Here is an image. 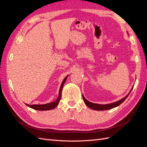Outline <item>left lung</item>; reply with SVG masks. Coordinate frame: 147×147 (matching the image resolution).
Listing matches in <instances>:
<instances>
[{"label":"left lung","instance_id":"obj_1","mask_svg":"<svg viewBox=\"0 0 147 147\" xmlns=\"http://www.w3.org/2000/svg\"><path fill=\"white\" fill-rule=\"evenodd\" d=\"M133 87L131 88V90H130L129 92L128 93V94L124 97L123 98H122L121 99L119 100L117 102H115L113 103H111V104H94V103H92V102H91L90 101H88L85 97H84L83 95V100L84 102V103L88 107H90V109H92V110H110V109H113L115 107H118V105H119L121 104H122L123 102L126 100V99L128 97L129 94H130V92H131V91L132 90Z\"/></svg>","mask_w":147,"mask_h":147}]
</instances>
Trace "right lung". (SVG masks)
<instances>
[{
	"label": "right lung",
	"mask_w": 147,
	"mask_h": 147,
	"mask_svg": "<svg viewBox=\"0 0 147 147\" xmlns=\"http://www.w3.org/2000/svg\"><path fill=\"white\" fill-rule=\"evenodd\" d=\"M68 75L67 77H65L64 78V79L63 80V82L61 83V85L59 89V96L57 99L55 101L53 102H50V103H48L46 104H40V105H37V104H33V105H29V104H26V105L28 106L29 107L33 109L34 110H40V111H45V110H52L53 109H55L56 107L59 104V101L61 100V93H62V90H63V88L64 86V84L67 78Z\"/></svg>",
	"instance_id": "right-lung-1"
}]
</instances>
